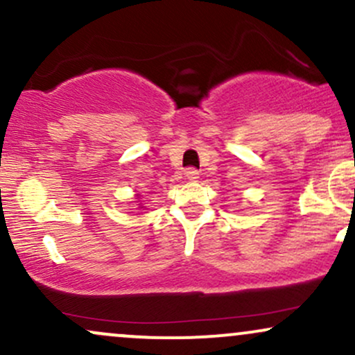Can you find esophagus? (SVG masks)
I'll return each mask as SVG.
<instances>
[{
  "label": "esophagus",
  "instance_id": "obj_1",
  "mask_svg": "<svg viewBox=\"0 0 355 355\" xmlns=\"http://www.w3.org/2000/svg\"><path fill=\"white\" fill-rule=\"evenodd\" d=\"M185 177H187V180H190V182H197L198 178H200V173H198V170H195V168H189L185 172Z\"/></svg>",
  "mask_w": 355,
  "mask_h": 355
}]
</instances>
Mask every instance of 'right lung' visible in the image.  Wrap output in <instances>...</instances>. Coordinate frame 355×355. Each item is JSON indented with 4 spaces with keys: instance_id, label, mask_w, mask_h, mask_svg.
Masks as SVG:
<instances>
[{
    "instance_id": "right-lung-1",
    "label": "right lung",
    "mask_w": 355,
    "mask_h": 355,
    "mask_svg": "<svg viewBox=\"0 0 355 355\" xmlns=\"http://www.w3.org/2000/svg\"><path fill=\"white\" fill-rule=\"evenodd\" d=\"M138 197H140V195H137V198H138ZM140 209H144V205H140Z\"/></svg>"
}]
</instances>
